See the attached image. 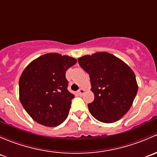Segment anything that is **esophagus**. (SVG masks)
<instances>
[{
	"label": "esophagus",
	"instance_id": "obj_1",
	"mask_svg": "<svg viewBox=\"0 0 157 157\" xmlns=\"http://www.w3.org/2000/svg\"><path fill=\"white\" fill-rule=\"evenodd\" d=\"M84 93H85V90H84L83 88H80V89H79L78 91V95H80V96H82V94H84Z\"/></svg>",
	"mask_w": 157,
	"mask_h": 157
}]
</instances>
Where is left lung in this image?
I'll return each instance as SVG.
<instances>
[{
    "instance_id": "left-lung-1",
    "label": "left lung",
    "mask_w": 157,
    "mask_h": 157,
    "mask_svg": "<svg viewBox=\"0 0 157 157\" xmlns=\"http://www.w3.org/2000/svg\"><path fill=\"white\" fill-rule=\"evenodd\" d=\"M88 73L94 99L88 104L91 115L103 123L120 120L131 108L138 86L133 70L121 59L105 52L78 59Z\"/></svg>"
}]
</instances>
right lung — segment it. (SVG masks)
<instances>
[{"mask_svg": "<svg viewBox=\"0 0 157 157\" xmlns=\"http://www.w3.org/2000/svg\"><path fill=\"white\" fill-rule=\"evenodd\" d=\"M76 63L69 56L47 53L31 62L22 72L20 101L36 122L56 127L67 118L75 95L67 89L66 72Z\"/></svg>", "mask_w": 157, "mask_h": 157, "instance_id": "right-lung-1", "label": "right lung"}]
</instances>
